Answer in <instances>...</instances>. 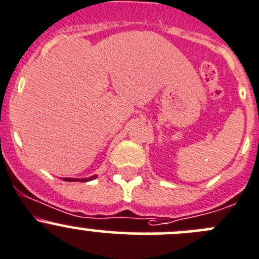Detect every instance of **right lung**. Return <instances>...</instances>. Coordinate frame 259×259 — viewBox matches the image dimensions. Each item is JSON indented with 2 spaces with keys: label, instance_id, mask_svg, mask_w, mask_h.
Instances as JSON below:
<instances>
[{
  "label": "right lung",
  "instance_id": "right-lung-1",
  "mask_svg": "<svg viewBox=\"0 0 259 259\" xmlns=\"http://www.w3.org/2000/svg\"><path fill=\"white\" fill-rule=\"evenodd\" d=\"M94 178H96V176H92V177H90V178H82V180H79V178H64V181H68V182H74V181H79V182H87V181H91V180H94Z\"/></svg>",
  "mask_w": 259,
  "mask_h": 259
}]
</instances>
